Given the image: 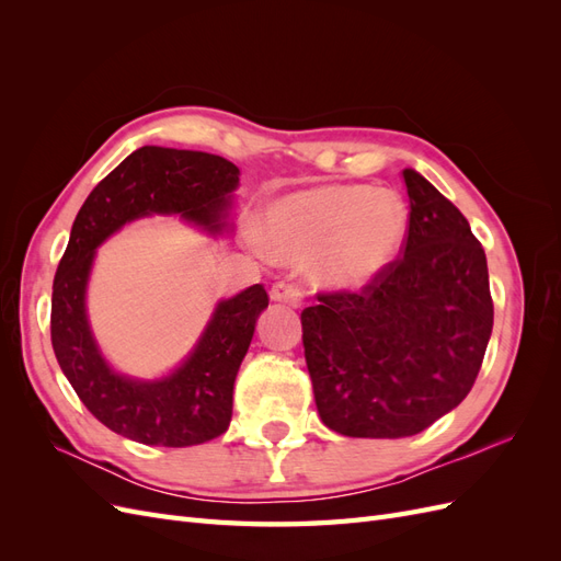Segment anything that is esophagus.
Segmentation results:
<instances>
[{
    "instance_id": "34e87169",
    "label": "esophagus",
    "mask_w": 561,
    "mask_h": 561,
    "mask_svg": "<svg viewBox=\"0 0 561 561\" xmlns=\"http://www.w3.org/2000/svg\"><path fill=\"white\" fill-rule=\"evenodd\" d=\"M271 299L274 301H280V304H287V307H301V290L295 285V283H285V280H278L271 285Z\"/></svg>"
}]
</instances>
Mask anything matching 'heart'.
I'll return each instance as SVG.
<instances>
[{
    "label": "heart",
    "mask_w": 561,
    "mask_h": 561,
    "mask_svg": "<svg viewBox=\"0 0 561 561\" xmlns=\"http://www.w3.org/2000/svg\"><path fill=\"white\" fill-rule=\"evenodd\" d=\"M407 233L400 196L369 186H311L278 198L264 217V245L287 264L311 262L318 283L358 290L398 257Z\"/></svg>",
    "instance_id": "1"
}]
</instances>
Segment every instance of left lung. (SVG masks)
Returning <instances> with one entry per match:
<instances>
[{
    "mask_svg": "<svg viewBox=\"0 0 561 561\" xmlns=\"http://www.w3.org/2000/svg\"><path fill=\"white\" fill-rule=\"evenodd\" d=\"M402 257L363 293L301 311L318 414L348 437H410L470 393L494 328L486 254L468 219L412 168Z\"/></svg>",
    "mask_w": 561,
    "mask_h": 561,
    "instance_id": "obj_1",
    "label": "left lung"
}]
</instances>
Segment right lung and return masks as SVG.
I'll return each mask as SVG.
<instances>
[{
    "label": "right lung",
    "instance_id": "obj_1",
    "mask_svg": "<svg viewBox=\"0 0 561 561\" xmlns=\"http://www.w3.org/2000/svg\"><path fill=\"white\" fill-rule=\"evenodd\" d=\"M241 171L206 151L140 147L118 163L83 201L50 297V344L79 400L105 426L149 447H192L229 428L233 381L268 307L264 285L219 299L192 353L171 375H118L100 351L87 287L98 248L133 219L180 215L219 236L229 229Z\"/></svg>",
    "mask_w": 561,
    "mask_h": 561
}]
</instances>
